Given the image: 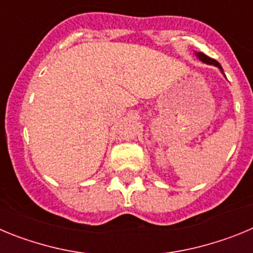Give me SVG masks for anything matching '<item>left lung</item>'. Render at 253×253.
Wrapping results in <instances>:
<instances>
[{"label": "left lung", "mask_w": 253, "mask_h": 253, "mask_svg": "<svg viewBox=\"0 0 253 253\" xmlns=\"http://www.w3.org/2000/svg\"><path fill=\"white\" fill-rule=\"evenodd\" d=\"M195 55H196V58H198L199 60H202L203 63H207V64H209V66H214V67H216V68H218L219 71H220V72H222V75L224 76V77H225L224 72H223L222 66H220V64H219L215 59H213V58L208 57V55H205L204 53H202V51H195Z\"/></svg>", "instance_id": "obj_1"}]
</instances>
